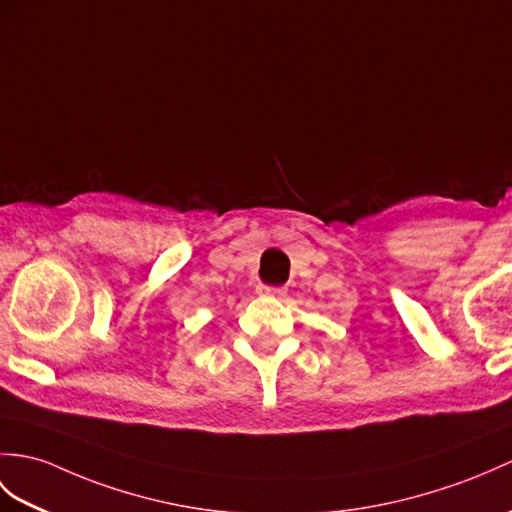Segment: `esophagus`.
<instances>
[{
	"mask_svg": "<svg viewBox=\"0 0 512 512\" xmlns=\"http://www.w3.org/2000/svg\"><path fill=\"white\" fill-rule=\"evenodd\" d=\"M257 292L264 294V296H283V294H285V288H272V285H259Z\"/></svg>",
	"mask_w": 512,
	"mask_h": 512,
	"instance_id": "esophagus-1",
	"label": "esophagus"
}]
</instances>
